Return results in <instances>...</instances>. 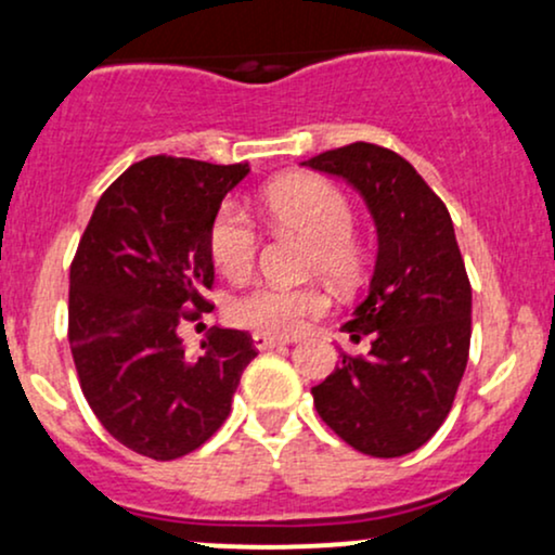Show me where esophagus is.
I'll return each instance as SVG.
<instances>
[{
    "instance_id": "34e87169",
    "label": "esophagus",
    "mask_w": 555,
    "mask_h": 555,
    "mask_svg": "<svg viewBox=\"0 0 555 555\" xmlns=\"http://www.w3.org/2000/svg\"><path fill=\"white\" fill-rule=\"evenodd\" d=\"M253 344H256V349H260V352H266V349L289 344V339H282V336H269V334H253Z\"/></svg>"
}]
</instances>
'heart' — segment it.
<instances>
[{"mask_svg":"<svg viewBox=\"0 0 555 555\" xmlns=\"http://www.w3.org/2000/svg\"><path fill=\"white\" fill-rule=\"evenodd\" d=\"M263 214L273 227L308 240L305 271L321 273L331 284L352 286L365 256L354 240V211L336 184L318 177H297L273 184L263 195ZM260 234L253 219L234 203H224L208 224V256L229 279H245L256 269ZM328 299L318 286L260 284L234 297L229 321L256 334L292 336L310 318L326 310Z\"/></svg>","mask_w":555,"mask_h":555,"instance_id":"heart-1","label":"heart"}]
</instances>
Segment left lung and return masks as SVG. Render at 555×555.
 <instances>
[{"label":"left lung","instance_id":"8db88e82","mask_svg":"<svg viewBox=\"0 0 555 555\" xmlns=\"http://www.w3.org/2000/svg\"><path fill=\"white\" fill-rule=\"evenodd\" d=\"M305 164L352 184L378 227L371 292L344 323L354 341L371 339V352H341L313 386L315 410L362 454L404 456L449 417L469 358L473 286L449 208L384 145L360 140Z\"/></svg>","mask_w":555,"mask_h":555}]
</instances>
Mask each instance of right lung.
I'll list each match as a JSON object with an SVG mask.
<instances>
[{
	"label": "right lung",
	"mask_w": 555,
	"mask_h": 555,
	"mask_svg": "<svg viewBox=\"0 0 555 555\" xmlns=\"http://www.w3.org/2000/svg\"><path fill=\"white\" fill-rule=\"evenodd\" d=\"M247 164L149 156L95 203L69 266L67 339L88 406L119 443L167 462L224 425L258 349L247 331L216 328L182 349V321L214 302L208 224Z\"/></svg>",
	"instance_id": "obj_1"
}]
</instances>
